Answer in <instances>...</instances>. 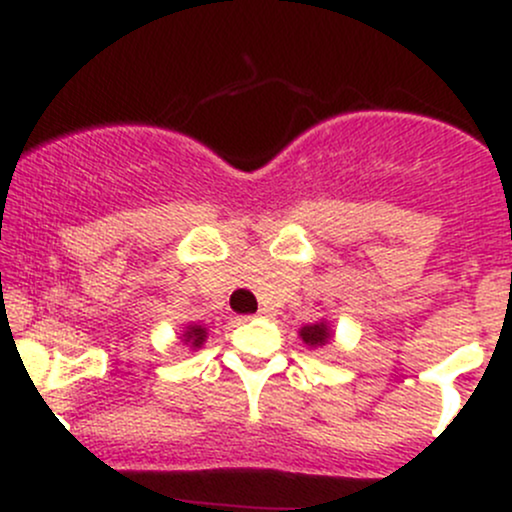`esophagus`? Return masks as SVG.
<instances>
[{
	"label": "esophagus",
	"instance_id": "obj_1",
	"mask_svg": "<svg viewBox=\"0 0 512 512\" xmlns=\"http://www.w3.org/2000/svg\"><path fill=\"white\" fill-rule=\"evenodd\" d=\"M262 315H269V308H260V310H257V315H245V317H240V322H248V320H252V317H262Z\"/></svg>",
	"mask_w": 512,
	"mask_h": 512
}]
</instances>
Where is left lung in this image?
<instances>
[{"instance_id":"left-lung-1","label":"left lung","mask_w":512,"mask_h":512,"mask_svg":"<svg viewBox=\"0 0 512 512\" xmlns=\"http://www.w3.org/2000/svg\"><path fill=\"white\" fill-rule=\"evenodd\" d=\"M301 339L308 346H322L330 339V330H327L325 322H317V325H308L301 330Z\"/></svg>"}]
</instances>
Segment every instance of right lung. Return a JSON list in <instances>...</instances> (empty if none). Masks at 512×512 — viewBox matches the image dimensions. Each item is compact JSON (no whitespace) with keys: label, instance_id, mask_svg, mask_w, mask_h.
<instances>
[{"label":"right lung","instance_id":"obj_1","mask_svg":"<svg viewBox=\"0 0 512 512\" xmlns=\"http://www.w3.org/2000/svg\"><path fill=\"white\" fill-rule=\"evenodd\" d=\"M182 337H185V342L190 346H202L204 337H207V330H204L202 325H192V327H187V332L182 334Z\"/></svg>","mask_w":512,"mask_h":512}]
</instances>
